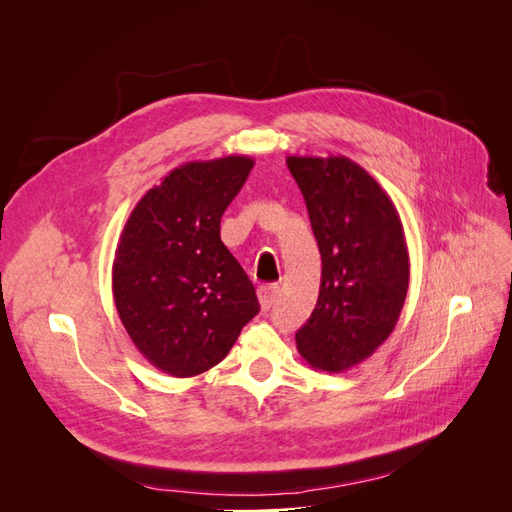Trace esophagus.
Wrapping results in <instances>:
<instances>
[{
	"label": "esophagus",
	"mask_w": 512,
	"mask_h": 512,
	"mask_svg": "<svg viewBox=\"0 0 512 512\" xmlns=\"http://www.w3.org/2000/svg\"><path fill=\"white\" fill-rule=\"evenodd\" d=\"M277 294H280V286H277V284H265V286L258 288L260 307L265 309V312L273 307V303L277 301Z\"/></svg>",
	"instance_id": "esophagus-1"
}]
</instances>
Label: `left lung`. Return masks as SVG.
Wrapping results in <instances>:
<instances>
[{
  "label": "left lung",
  "instance_id": "1",
  "mask_svg": "<svg viewBox=\"0 0 512 512\" xmlns=\"http://www.w3.org/2000/svg\"><path fill=\"white\" fill-rule=\"evenodd\" d=\"M322 258L318 303L294 335L303 359L339 374L393 333L410 258L399 213L380 183L344 156H288Z\"/></svg>",
  "mask_w": 512,
  "mask_h": 512
}]
</instances>
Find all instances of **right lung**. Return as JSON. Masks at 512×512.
Segmentation results:
<instances>
[{
	"mask_svg": "<svg viewBox=\"0 0 512 512\" xmlns=\"http://www.w3.org/2000/svg\"><path fill=\"white\" fill-rule=\"evenodd\" d=\"M254 160L185 162L138 200L115 250L113 297L134 346L164 374L218 365L258 312L220 220Z\"/></svg>",
	"mask_w": 512,
	"mask_h": 512,
	"instance_id": "right-lung-1",
	"label": "right lung"
}]
</instances>
